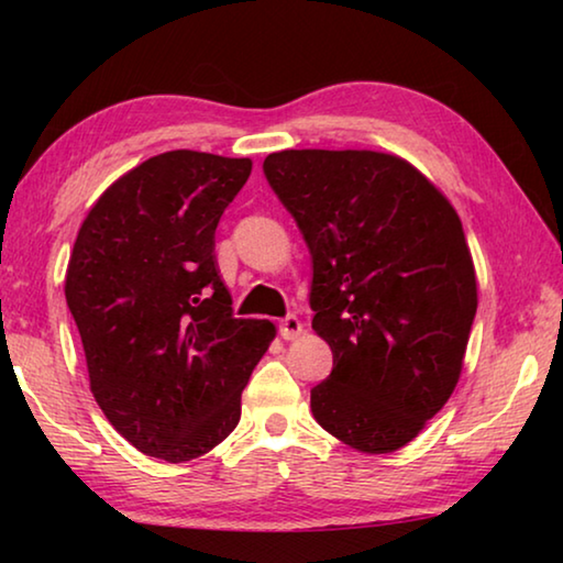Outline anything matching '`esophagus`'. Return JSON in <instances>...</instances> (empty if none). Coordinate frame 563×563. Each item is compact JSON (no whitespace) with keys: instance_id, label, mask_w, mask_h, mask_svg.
I'll return each instance as SVG.
<instances>
[{"instance_id":"1","label":"esophagus","mask_w":563,"mask_h":563,"mask_svg":"<svg viewBox=\"0 0 563 563\" xmlns=\"http://www.w3.org/2000/svg\"><path fill=\"white\" fill-rule=\"evenodd\" d=\"M278 332H280L283 340H295L302 332V322L295 318V316L283 318L280 325H278Z\"/></svg>"}]
</instances>
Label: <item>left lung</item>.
<instances>
[{
    "mask_svg": "<svg viewBox=\"0 0 563 563\" xmlns=\"http://www.w3.org/2000/svg\"><path fill=\"white\" fill-rule=\"evenodd\" d=\"M263 174L310 251L312 330L332 350L312 415L360 452H395L462 373L476 278L460 216L415 166L377 151H280Z\"/></svg>",
    "mask_w": 563,
    "mask_h": 563,
    "instance_id": "8db88e82",
    "label": "left lung"
}]
</instances>
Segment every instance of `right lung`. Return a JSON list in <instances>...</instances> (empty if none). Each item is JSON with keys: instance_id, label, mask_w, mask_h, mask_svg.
I'll return each instance as SVG.
<instances>
[{"instance_id": "obj_1", "label": "right lung", "mask_w": 563, "mask_h": 563, "mask_svg": "<svg viewBox=\"0 0 563 563\" xmlns=\"http://www.w3.org/2000/svg\"><path fill=\"white\" fill-rule=\"evenodd\" d=\"M251 158L166 151L121 176L81 223L66 271L91 393L139 452L188 462L235 430L275 328L233 318L216 228Z\"/></svg>"}]
</instances>
